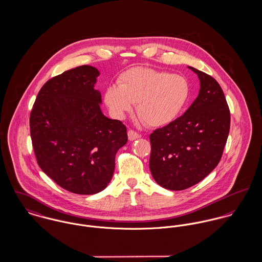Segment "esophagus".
Instances as JSON below:
<instances>
[{"label":"esophagus","instance_id":"34e87169","mask_svg":"<svg viewBox=\"0 0 262 262\" xmlns=\"http://www.w3.org/2000/svg\"><path fill=\"white\" fill-rule=\"evenodd\" d=\"M140 137H141V135H140L139 133H137L136 131H134V130H129V131H128V139H129L130 141L136 140V139H138V138H140Z\"/></svg>","mask_w":262,"mask_h":262}]
</instances>
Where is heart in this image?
I'll return each instance as SVG.
<instances>
[{
    "label": "heart",
    "instance_id": "heart-1",
    "mask_svg": "<svg viewBox=\"0 0 262 262\" xmlns=\"http://www.w3.org/2000/svg\"><path fill=\"white\" fill-rule=\"evenodd\" d=\"M189 84L180 75L150 68H133L118 78L104 94L105 103L118 119H123L137 104L138 116L151 127L170 124L185 110Z\"/></svg>",
    "mask_w": 262,
    "mask_h": 262
}]
</instances>
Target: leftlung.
Instances as JSON below:
<instances>
[{"label":"left lung","mask_w":262,"mask_h":262,"mask_svg":"<svg viewBox=\"0 0 262 262\" xmlns=\"http://www.w3.org/2000/svg\"><path fill=\"white\" fill-rule=\"evenodd\" d=\"M201 89L186 113L150 134L154 181L183 190L204 180L219 163L230 130V111L218 81L199 70Z\"/></svg>","instance_id":"1"}]
</instances>
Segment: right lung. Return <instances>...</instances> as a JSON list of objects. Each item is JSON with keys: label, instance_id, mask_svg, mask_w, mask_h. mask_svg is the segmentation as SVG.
Segmentation results:
<instances>
[{"label": "right lung", "instance_id": "1", "mask_svg": "<svg viewBox=\"0 0 262 262\" xmlns=\"http://www.w3.org/2000/svg\"><path fill=\"white\" fill-rule=\"evenodd\" d=\"M99 71L81 66L50 78L30 114V134L38 165L59 187L94 194L112 180L117 151L128 141L126 126L106 117Z\"/></svg>", "mask_w": 262, "mask_h": 262}]
</instances>
